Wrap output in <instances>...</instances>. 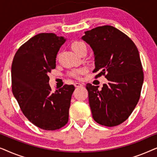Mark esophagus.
Masks as SVG:
<instances>
[{"instance_id":"obj_1","label":"esophagus","mask_w":157,"mask_h":157,"mask_svg":"<svg viewBox=\"0 0 157 157\" xmlns=\"http://www.w3.org/2000/svg\"><path fill=\"white\" fill-rule=\"evenodd\" d=\"M74 86H75V87H81V86H83V84L80 83H75Z\"/></svg>"}]
</instances>
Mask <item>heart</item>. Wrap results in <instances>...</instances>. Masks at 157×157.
Returning a JSON list of instances; mask_svg holds the SVG:
<instances>
[{"instance_id":"1","label":"heart","mask_w":157,"mask_h":157,"mask_svg":"<svg viewBox=\"0 0 157 157\" xmlns=\"http://www.w3.org/2000/svg\"><path fill=\"white\" fill-rule=\"evenodd\" d=\"M71 48L75 53L78 55L79 53L82 52L83 51L87 50V46L82 41H74V43H72L71 44ZM83 72V69L76 71H74L72 73V76L74 77H78L79 74Z\"/></svg>"}]
</instances>
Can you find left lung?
Instances as JSON below:
<instances>
[{"instance_id": "8db88e82", "label": "left lung", "mask_w": 157, "mask_h": 157, "mask_svg": "<svg viewBox=\"0 0 157 157\" xmlns=\"http://www.w3.org/2000/svg\"><path fill=\"white\" fill-rule=\"evenodd\" d=\"M84 33L81 39L94 55L93 72L108 80L101 89L86 84L92 116L101 125L117 126L128 119L140 98L144 73L138 49L126 34L111 25Z\"/></svg>"}]
</instances>
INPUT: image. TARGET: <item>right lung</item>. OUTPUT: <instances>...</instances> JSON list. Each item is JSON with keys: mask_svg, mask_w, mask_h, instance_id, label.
<instances>
[{"mask_svg": "<svg viewBox=\"0 0 157 157\" xmlns=\"http://www.w3.org/2000/svg\"><path fill=\"white\" fill-rule=\"evenodd\" d=\"M66 39L53 33H42L23 44L11 66L12 91L25 117L38 128L53 131L68 121L75 87L64 85L55 92L48 73L56 68L57 53Z\"/></svg>", "mask_w": 157, "mask_h": 157, "instance_id": "obj_1", "label": "right lung"}]
</instances>
